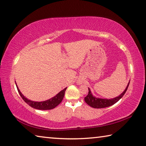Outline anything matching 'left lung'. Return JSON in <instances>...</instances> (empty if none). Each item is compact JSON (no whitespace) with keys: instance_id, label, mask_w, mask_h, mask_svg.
I'll list each match as a JSON object with an SVG mask.
<instances>
[{"instance_id":"obj_1","label":"left lung","mask_w":146,"mask_h":146,"mask_svg":"<svg viewBox=\"0 0 146 146\" xmlns=\"http://www.w3.org/2000/svg\"><path fill=\"white\" fill-rule=\"evenodd\" d=\"M129 84V82L128 83V86H127L126 89L124 90V92L120 95V96L114 98L113 99H109V100L96 98H95L92 96L91 92V91H90V89H89L88 94L84 98V100L87 105H89V106H91V107H93L95 108H102L110 107V106L115 104V103H117L118 101L124 96V94H125L127 89H128Z\"/></svg>"}]
</instances>
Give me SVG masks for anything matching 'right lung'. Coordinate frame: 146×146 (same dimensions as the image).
<instances>
[{
	"instance_id": "obj_1",
	"label": "right lung",
	"mask_w": 146,
	"mask_h": 146,
	"mask_svg": "<svg viewBox=\"0 0 146 146\" xmlns=\"http://www.w3.org/2000/svg\"><path fill=\"white\" fill-rule=\"evenodd\" d=\"M17 87L18 91L20 95V96L22 97V98L24 100V102L25 103H27L29 106H31V107H33L34 108H36V109L44 110L53 109V108L56 107L57 105H59L62 101L63 98L64 96L65 91L66 89H67V88H65L64 89H63L62 91H61L59 92V93H58L56 96L48 100L44 101V102H33V101L29 100L26 98H25V96L21 93V92L20 91L19 89L18 88L17 86Z\"/></svg>"
}]
</instances>
